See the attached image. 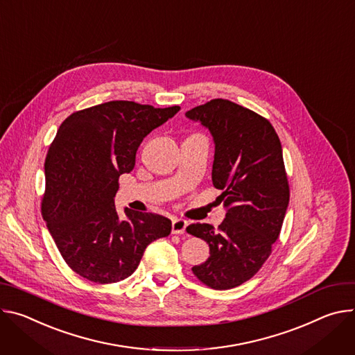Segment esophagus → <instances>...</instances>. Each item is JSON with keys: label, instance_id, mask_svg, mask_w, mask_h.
Returning <instances> with one entry per match:
<instances>
[{"label": "esophagus", "instance_id": "obj_1", "mask_svg": "<svg viewBox=\"0 0 355 355\" xmlns=\"http://www.w3.org/2000/svg\"><path fill=\"white\" fill-rule=\"evenodd\" d=\"M187 227V221L183 218H175L172 223V232L173 234H184Z\"/></svg>", "mask_w": 355, "mask_h": 355}]
</instances>
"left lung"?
<instances>
[{"instance_id": "left-lung-1", "label": "left lung", "mask_w": 355, "mask_h": 355, "mask_svg": "<svg viewBox=\"0 0 355 355\" xmlns=\"http://www.w3.org/2000/svg\"><path fill=\"white\" fill-rule=\"evenodd\" d=\"M186 116L213 137L211 180L227 211L217 230L200 223L186 228L210 247L207 261L191 270L205 285L225 291L251 279L279 237L289 205L282 146L268 120L228 100H211Z\"/></svg>"}]
</instances>
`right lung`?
Here are the masks:
<instances>
[{"instance_id": "add662e5", "label": "right lung", "mask_w": 355, "mask_h": 355, "mask_svg": "<svg viewBox=\"0 0 355 355\" xmlns=\"http://www.w3.org/2000/svg\"><path fill=\"white\" fill-rule=\"evenodd\" d=\"M179 110L108 101L62 123L45 161L42 216L77 275L96 284L120 282L134 273L152 241L171 234V220L159 214L125 207L120 218L114 198L144 138Z\"/></svg>"}]
</instances>
